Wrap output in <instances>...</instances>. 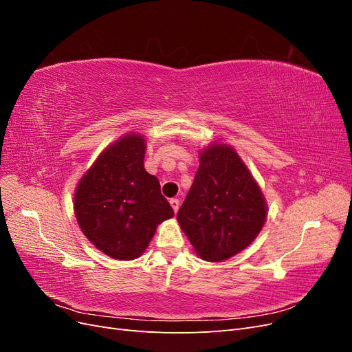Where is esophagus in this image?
<instances>
[{"mask_svg": "<svg viewBox=\"0 0 352 352\" xmlns=\"http://www.w3.org/2000/svg\"><path fill=\"white\" fill-rule=\"evenodd\" d=\"M170 206H172V208H173L175 212H177V210H179V207H180V202H179L177 198H172V199H170Z\"/></svg>", "mask_w": 352, "mask_h": 352, "instance_id": "esophagus-1", "label": "esophagus"}]
</instances>
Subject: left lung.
I'll list each match as a JSON object with an SVG mask.
<instances>
[{"label":"left lung","mask_w":352,"mask_h":352,"mask_svg":"<svg viewBox=\"0 0 352 352\" xmlns=\"http://www.w3.org/2000/svg\"><path fill=\"white\" fill-rule=\"evenodd\" d=\"M267 202L236 150L214 142L199 151V167L177 212L179 226L198 257L225 261L258 236Z\"/></svg>","instance_id":"1"}]
</instances>
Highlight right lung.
<instances>
[{"label": "right lung", "instance_id": "add662e5", "mask_svg": "<svg viewBox=\"0 0 352 352\" xmlns=\"http://www.w3.org/2000/svg\"><path fill=\"white\" fill-rule=\"evenodd\" d=\"M141 133L110 144L83 173L73 208L85 236L109 257L129 261L145 252L157 226L175 216L158 179L144 167Z\"/></svg>", "mask_w": 352, "mask_h": 352}]
</instances>
